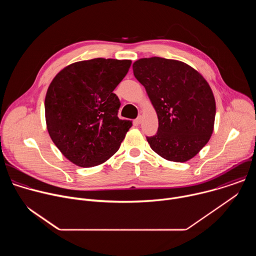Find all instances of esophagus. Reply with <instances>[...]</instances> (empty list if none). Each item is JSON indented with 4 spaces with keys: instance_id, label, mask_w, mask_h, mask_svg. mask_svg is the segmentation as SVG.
Here are the masks:
<instances>
[{
    "instance_id": "obj_1",
    "label": "esophagus",
    "mask_w": 256,
    "mask_h": 256,
    "mask_svg": "<svg viewBox=\"0 0 256 256\" xmlns=\"http://www.w3.org/2000/svg\"><path fill=\"white\" fill-rule=\"evenodd\" d=\"M140 120H142V118H140V116H138V118L134 120V124H140Z\"/></svg>"
}]
</instances>
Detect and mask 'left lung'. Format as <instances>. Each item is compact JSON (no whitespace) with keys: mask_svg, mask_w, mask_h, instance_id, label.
<instances>
[{"mask_svg":"<svg viewBox=\"0 0 256 256\" xmlns=\"http://www.w3.org/2000/svg\"><path fill=\"white\" fill-rule=\"evenodd\" d=\"M132 68L158 116V132L147 136L152 150L173 162L194 157L214 130L216 102L208 82L194 68L175 60L140 58Z\"/></svg>","mask_w":256,"mask_h":256,"instance_id":"left-lung-1","label":"left lung"}]
</instances>
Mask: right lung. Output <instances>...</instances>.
<instances>
[{"mask_svg":"<svg viewBox=\"0 0 256 256\" xmlns=\"http://www.w3.org/2000/svg\"><path fill=\"white\" fill-rule=\"evenodd\" d=\"M132 60L93 58L72 64L50 83L44 101L48 134L74 164L104 163L120 147L130 120L118 118L120 101L114 90Z\"/></svg>","mask_w":256,"mask_h":256,"instance_id":"1","label":"right lung"}]
</instances>
